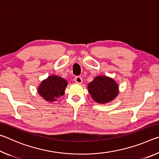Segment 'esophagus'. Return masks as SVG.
<instances>
[{
  "mask_svg": "<svg viewBox=\"0 0 159 159\" xmlns=\"http://www.w3.org/2000/svg\"><path fill=\"white\" fill-rule=\"evenodd\" d=\"M74 80L76 83L80 84V83H82V82H83V79L80 76H76V77H75Z\"/></svg>",
  "mask_w": 159,
  "mask_h": 159,
  "instance_id": "esophagus-1",
  "label": "esophagus"
}]
</instances>
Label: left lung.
I'll list each match as a JSON object with an SVG mask.
<instances>
[{
  "label": "left lung",
  "mask_w": 159,
  "mask_h": 159,
  "mask_svg": "<svg viewBox=\"0 0 159 159\" xmlns=\"http://www.w3.org/2000/svg\"><path fill=\"white\" fill-rule=\"evenodd\" d=\"M88 90L96 102L105 104L116 98L118 94V85L111 78L99 76L88 84Z\"/></svg>",
  "instance_id": "1"
}]
</instances>
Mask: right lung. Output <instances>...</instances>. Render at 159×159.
Returning a JSON list of instances; mask_svg holds the SVG:
<instances>
[{
	"label": "right lung",
	"mask_w": 159,
	"mask_h": 159,
	"mask_svg": "<svg viewBox=\"0 0 159 159\" xmlns=\"http://www.w3.org/2000/svg\"><path fill=\"white\" fill-rule=\"evenodd\" d=\"M67 85V81L55 75L48 76L43 80L38 88V92L45 100L52 102L63 95Z\"/></svg>",
	"instance_id": "obj_1"
}]
</instances>
